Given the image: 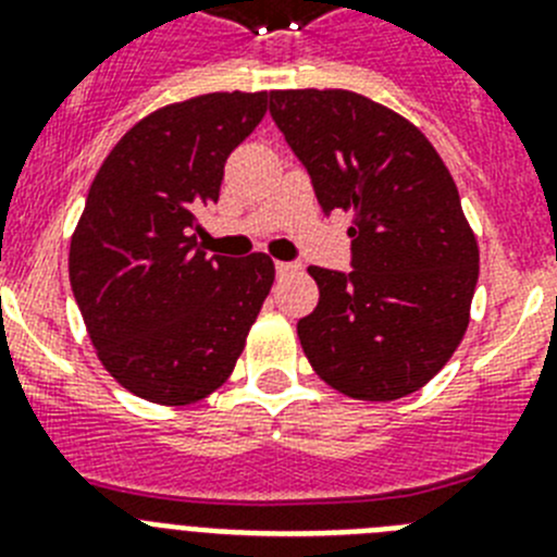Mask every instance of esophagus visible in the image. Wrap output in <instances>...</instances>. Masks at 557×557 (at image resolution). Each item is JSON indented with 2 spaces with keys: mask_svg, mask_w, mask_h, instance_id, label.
Instances as JSON below:
<instances>
[{
  "mask_svg": "<svg viewBox=\"0 0 557 557\" xmlns=\"http://www.w3.org/2000/svg\"><path fill=\"white\" fill-rule=\"evenodd\" d=\"M298 270H301V268H298V264H293V262H275V273L282 275V278H284V275H295Z\"/></svg>",
  "mask_w": 557,
  "mask_h": 557,
  "instance_id": "34e87169",
  "label": "esophagus"
}]
</instances>
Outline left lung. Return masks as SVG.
<instances>
[{"instance_id": "1", "label": "left lung", "mask_w": 557, "mask_h": 557, "mask_svg": "<svg viewBox=\"0 0 557 557\" xmlns=\"http://www.w3.org/2000/svg\"><path fill=\"white\" fill-rule=\"evenodd\" d=\"M270 116L321 209L354 218L351 273L309 268L321 289L298 321L309 366L359 401L421 391L460 346L480 275L455 178L410 120L357 91H270Z\"/></svg>"}]
</instances>
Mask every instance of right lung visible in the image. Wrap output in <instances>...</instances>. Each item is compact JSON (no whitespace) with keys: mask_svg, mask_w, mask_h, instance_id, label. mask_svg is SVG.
<instances>
[{"mask_svg":"<svg viewBox=\"0 0 557 557\" xmlns=\"http://www.w3.org/2000/svg\"><path fill=\"white\" fill-rule=\"evenodd\" d=\"M264 111L268 91L172 102L136 122L91 181L69 282L106 371L152 405L218 391L273 287L268 253L206 256L191 234Z\"/></svg>","mask_w":557,"mask_h":557,"instance_id":"right-lung-1","label":"right lung"}]
</instances>
